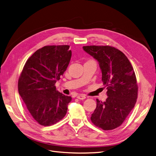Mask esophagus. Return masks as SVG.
Listing matches in <instances>:
<instances>
[{
    "label": "esophagus",
    "mask_w": 156,
    "mask_h": 156,
    "mask_svg": "<svg viewBox=\"0 0 156 156\" xmlns=\"http://www.w3.org/2000/svg\"><path fill=\"white\" fill-rule=\"evenodd\" d=\"M77 98L79 99H85L86 98V96L83 94H79L77 96Z\"/></svg>",
    "instance_id": "obj_1"
}]
</instances>
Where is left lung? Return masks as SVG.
<instances>
[{"mask_svg":"<svg viewBox=\"0 0 156 156\" xmlns=\"http://www.w3.org/2000/svg\"><path fill=\"white\" fill-rule=\"evenodd\" d=\"M83 49L97 60L108 98L105 102L96 99L90 117L92 122L103 130L119 127L136 102L138 85L133 67L121 51L110 46H85Z\"/></svg>","mask_w":156,"mask_h":156,"instance_id":"8db88e82","label":"left lung"}]
</instances>
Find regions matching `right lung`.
Here are the masks:
<instances>
[{
  "mask_svg": "<svg viewBox=\"0 0 156 156\" xmlns=\"http://www.w3.org/2000/svg\"><path fill=\"white\" fill-rule=\"evenodd\" d=\"M69 45L45 46L27 60L18 88L30 115L40 125L50 126L62 120L71 97L56 90L55 84L68 66Z\"/></svg>",
  "mask_w": 156,
  "mask_h": 156,
  "instance_id": "add662e5",
  "label": "right lung"
}]
</instances>
